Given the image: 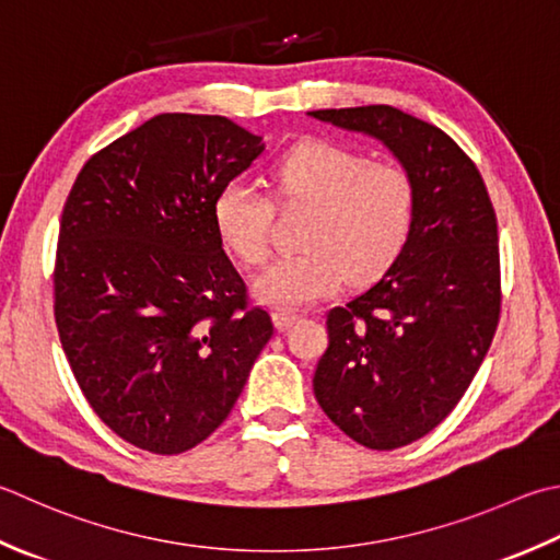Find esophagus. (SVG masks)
Returning a JSON list of instances; mask_svg holds the SVG:
<instances>
[{
  "label": "esophagus",
  "instance_id": "1",
  "mask_svg": "<svg viewBox=\"0 0 560 560\" xmlns=\"http://www.w3.org/2000/svg\"><path fill=\"white\" fill-rule=\"evenodd\" d=\"M299 320V313L293 311H273V323H277L279 330H289V327Z\"/></svg>",
  "mask_w": 560,
  "mask_h": 560
}]
</instances>
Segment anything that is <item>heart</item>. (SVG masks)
<instances>
[{"instance_id":"obj_1","label":"heart","mask_w":560,"mask_h":560,"mask_svg":"<svg viewBox=\"0 0 560 560\" xmlns=\"http://www.w3.org/2000/svg\"><path fill=\"white\" fill-rule=\"evenodd\" d=\"M279 199L311 203L303 252L273 259L255 279L259 301L301 308L327 299L357 279H374L400 257L418 213V191L398 162L327 138H305L273 162ZM221 245L237 261L257 267L267 259L271 203L245 177L228 179L211 203Z\"/></svg>"}]
</instances>
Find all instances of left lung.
<instances>
[{"mask_svg": "<svg viewBox=\"0 0 560 560\" xmlns=\"http://www.w3.org/2000/svg\"><path fill=\"white\" fill-rule=\"evenodd\" d=\"M311 116L378 138L415 182L418 213L388 271L327 313L313 390L349 440L390 452L464 398L500 320L498 218L486 182L442 128L386 104Z\"/></svg>", "mask_w": 560, "mask_h": 560, "instance_id": "obj_1", "label": "left lung"}]
</instances>
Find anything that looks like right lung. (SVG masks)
<instances>
[{
  "instance_id": "add662e5",
  "label": "right lung",
  "mask_w": 560,
  "mask_h": 560,
  "mask_svg": "<svg viewBox=\"0 0 560 560\" xmlns=\"http://www.w3.org/2000/svg\"><path fill=\"white\" fill-rule=\"evenodd\" d=\"M225 116L160 114L86 160L62 208L55 325L120 440L189 452L233 410L273 335L218 240V189L261 155Z\"/></svg>"
}]
</instances>
